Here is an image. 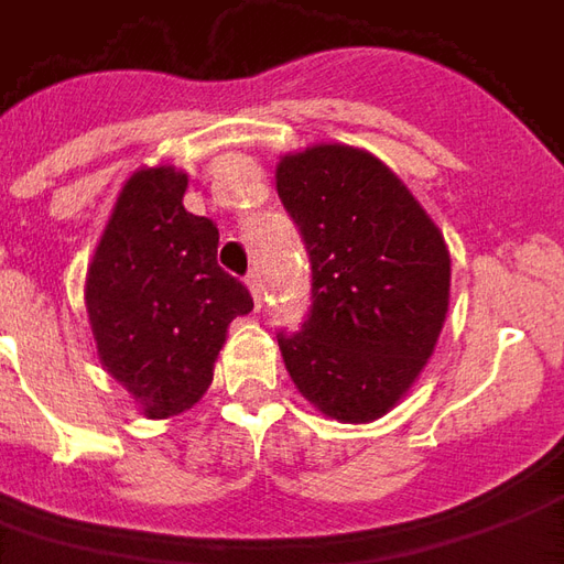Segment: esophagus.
Returning a JSON list of instances; mask_svg holds the SVG:
<instances>
[{
    "label": "esophagus",
    "mask_w": 564,
    "mask_h": 564,
    "mask_svg": "<svg viewBox=\"0 0 564 564\" xmlns=\"http://www.w3.org/2000/svg\"><path fill=\"white\" fill-rule=\"evenodd\" d=\"M247 286H250V293H253L257 307H262V278H259V271H250V274H247Z\"/></svg>",
    "instance_id": "esophagus-1"
}]
</instances>
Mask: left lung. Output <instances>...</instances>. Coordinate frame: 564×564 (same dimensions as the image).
Here are the masks:
<instances>
[{
    "label": "left lung",
    "instance_id": "8db88e82",
    "mask_svg": "<svg viewBox=\"0 0 564 564\" xmlns=\"http://www.w3.org/2000/svg\"><path fill=\"white\" fill-rule=\"evenodd\" d=\"M278 196L311 259V311L299 332H278L286 371L323 414L378 420L447 317L444 235L383 162L347 144L283 156Z\"/></svg>",
    "mask_w": 564,
    "mask_h": 564
}]
</instances>
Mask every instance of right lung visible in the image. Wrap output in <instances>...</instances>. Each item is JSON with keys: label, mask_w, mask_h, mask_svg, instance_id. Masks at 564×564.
<instances>
[{"label": "right lung", "mask_w": 564, "mask_h": 564, "mask_svg": "<svg viewBox=\"0 0 564 564\" xmlns=\"http://www.w3.org/2000/svg\"><path fill=\"white\" fill-rule=\"evenodd\" d=\"M186 174L135 172L87 271V311L102 366L148 416L193 408L235 317L253 311L245 283L217 265V223L184 208Z\"/></svg>", "instance_id": "add662e5"}]
</instances>
